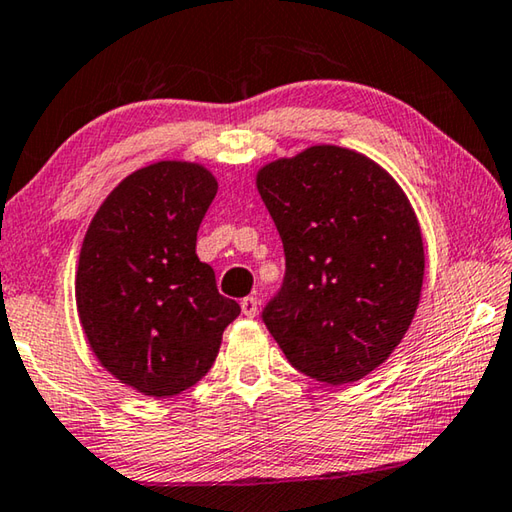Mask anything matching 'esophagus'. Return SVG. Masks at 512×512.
Segmentation results:
<instances>
[{
  "instance_id": "1",
  "label": "esophagus",
  "mask_w": 512,
  "mask_h": 512,
  "mask_svg": "<svg viewBox=\"0 0 512 512\" xmlns=\"http://www.w3.org/2000/svg\"><path fill=\"white\" fill-rule=\"evenodd\" d=\"M240 308H242V315L245 317H256V312H258V299L256 297H245L240 301Z\"/></svg>"
}]
</instances>
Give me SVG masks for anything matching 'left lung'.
Instances as JSON below:
<instances>
[{
  "label": "left lung",
  "instance_id": "left-lung-1",
  "mask_svg": "<svg viewBox=\"0 0 512 512\" xmlns=\"http://www.w3.org/2000/svg\"><path fill=\"white\" fill-rule=\"evenodd\" d=\"M285 251L263 321L294 369L326 384L362 380L416 315L423 236L407 195L360 152L312 146L258 170Z\"/></svg>",
  "mask_w": 512,
  "mask_h": 512
}]
</instances>
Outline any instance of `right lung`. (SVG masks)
Masks as SVG:
<instances>
[{"mask_svg": "<svg viewBox=\"0 0 512 512\" xmlns=\"http://www.w3.org/2000/svg\"><path fill=\"white\" fill-rule=\"evenodd\" d=\"M215 193L204 166L157 161L125 177L85 233L80 324L98 362L143 396L170 398L200 382L240 315L195 254Z\"/></svg>", "mask_w": 512, "mask_h": 512, "instance_id": "right-lung-1", "label": "right lung"}]
</instances>
